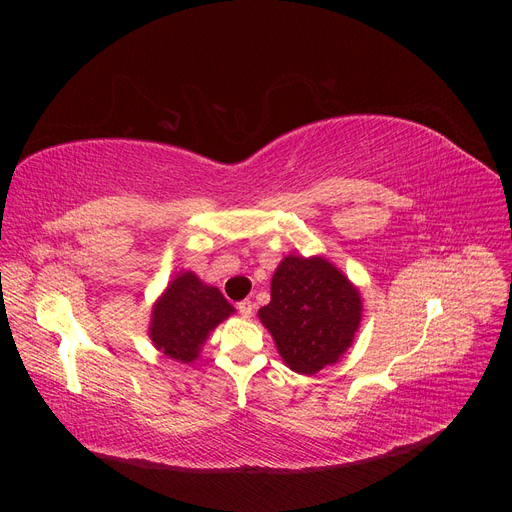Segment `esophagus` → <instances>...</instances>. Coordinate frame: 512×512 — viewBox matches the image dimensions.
Returning <instances> with one entry per match:
<instances>
[{
    "label": "esophagus",
    "mask_w": 512,
    "mask_h": 512,
    "mask_svg": "<svg viewBox=\"0 0 512 512\" xmlns=\"http://www.w3.org/2000/svg\"><path fill=\"white\" fill-rule=\"evenodd\" d=\"M237 309H239L241 318H252V314H254V303H252L250 299H245V301H241V303L237 305Z\"/></svg>",
    "instance_id": "obj_1"
}]
</instances>
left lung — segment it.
<instances>
[{
  "instance_id": "1",
  "label": "left lung",
  "mask_w": 512,
  "mask_h": 512,
  "mask_svg": "<svg viewBox=\"0 0 512 512\" xmlns=\"http://www.w3.org/2000/svg\"><path fill=\"white\" fill-rule=\"evenodd\" d=\"M258 318L286 367L314 376L352 346L363 318L361 290L329 258L288 254L271 277V301Z\"/></svg>"
}]
</instances>
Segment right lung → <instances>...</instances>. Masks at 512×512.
I'll list each match as a JSON object with an SVG mask.
<instances>
[{
  "label": "right lung",
  "instance_id": "1",
  "mask_svg": "<svg viewBox=\"0 0 512 512\" xmlns=\"http://www.w3.org/2000/svg\"><path fill=\"white\" fill-rule=\"evenodd\" d=\"M235 314L220 288L194 271H179L151 305L149 339L156 350L179 363H194L211 331Z\"/></svg>",
  "mask_w": 512,
  "mask_h": 512
}]
</instances>
